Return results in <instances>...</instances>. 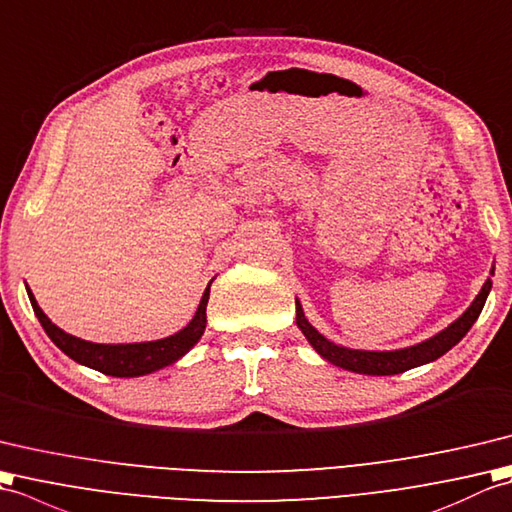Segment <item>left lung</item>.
Masks as SVG:
<instances>
[{
	"label": "left lung",
	"instance_id": "8db88e82",
	"mask_svg": "<svg viewBox=\"0 0 512 512\" xmlns=\"http://www.w3.org/2000/svg\"><path fill=\"white\" fill-rule=\"evenodd\" d=\"M493 274L495 271L491 269V276ZM491 287H493V280L488 278L484 282L482 291L478 293V298H475L469 309L464 311L456 322L449 324L445 331H440L438 335L429 337V339H425V342H420L416 346L401 348V350H352V348H344V346L328 342V339L322 333H317L315 328L309 324V320H306L298 300H295V324H298L304 337L309 339V344L315 348L317 355L324 357L326 361H331L333 366H339V368L357 372V374L390 377V374H399V372H405L410 368L423 366V363L436 361L438 357L445 355L447 350L456 346L460 339L469 333V328L475 324V320L480 317Z\"/></svg>",
	"mask_w": 512,
	"mask_h": 512
}]
</instances>
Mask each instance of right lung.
<instances>
[{
	"instance_id": "right-lung-1",
	"label": "right lung",
	"mask_w": 512,
	"mask_h": 512,
	"mask_svg": "<svg viewBox=\"0 0 512 512\" xmlns=\"http://www.w3.org/2000/svg\"><path fill=\"white\" fill-rule=\"evenodd\" d=\"M212 285V282H210ZM210 285L203 291V298L199 302V309L195 317L181 328L179 333L155 339V342H140V344H94L78 339L70 333L61 331L59 326L50 322V317L41 311V306L34 300L32 291L28 289V298L34 309V315L39 317L43 331L48 333L52 342L59 346L67 357L74 359L81 366L94 368L109 377H142V374H151L160 368L170 366L177 359H181L186 352L195 346L203 331H206V306L210 298Z\"/></svg>"
}]
</instances>
